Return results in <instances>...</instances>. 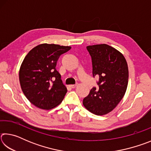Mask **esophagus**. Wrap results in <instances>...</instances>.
<instances>
[{"mask_svg":"<svg viewBox=\"0 0 151 151\" xmlns=\"http://www.w3.org/2000/svg\"><path fill=\"white\" fill-rule=\"evenodd\" d=\"M77 85H78L77 83L75 84V85H70V87H71V88H75L76 86H77Z\"/></svg>","mask_w":151,"mask_h":151,"instance_id":"1","label":"esophagus"}]
</instances>
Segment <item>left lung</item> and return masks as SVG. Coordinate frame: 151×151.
<instances>
[{"label": "left lung", "mask_w": 151, "mask_h": 151, "mask_svg": "<svg viewBox=\"0 0 151 151\" xmlns=\"http://www.w3.org/2000/svg\"><path fill=\"white\" fill-rule=\"evenodd\" d=\"M86 48L91 56L93 76L99 77V89L92 88L83 103L92 113L104 115L115 108L124 95L129 80L127 63L121 52L108 45Z\"/></svg>", "instance_id": "left-lung-1"}]
</instances>
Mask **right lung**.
<instances>
[{
  "instance_id": "obj_1",
  "label": "right lung",
  "mask_w": 151,
  "mask_h": 151,
  "mask_svg": "<svg viewBox=\"0 0 151 151\" xmlns=\"http://www.w3.org/2000/svg\"><path fill=\"white\" fill-rule=\"evenodd\" d=\"M70 48L45 43L33 48L25 57L19 70L20 84L25 96L35 106L49 110L63 101L67 89L56 66L60 56Z\"/></svg>"
}]
</instances>
